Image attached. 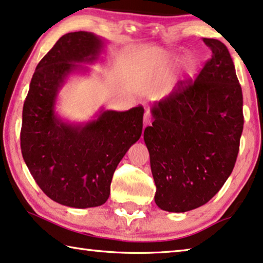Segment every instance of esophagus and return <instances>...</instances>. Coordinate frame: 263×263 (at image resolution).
I'll return each instance as SVG.
<instances>
[{
	"label": "esophagus",
	"instance_id": "34e87169",
	"mask_svg": "<svg viewBox=\"0 0 263 263\" xmlns=\"http://www.w3.org/2000/svg\"><path fill=\"white\" fill-rule=\"evenodd\" d=\"M151 114H149L148 111H146L145 112V115H144V126H147V125H149L151 124Z\"/></svg>",
	"mask_w": 263,
	"mask_h": 263
}]
</instances>
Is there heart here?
<instances>
[{
    "mask_svg": "<svg viewBox=\"0 0 263 263\" xmlns=\"http://www.w3.org/2000/svg\"><path fill=\"white\" fill-rule=\"evenodd\" d=\"M181 61L182 62V70H184V73L186 76H193V74L197 72V69H198V61L195 60L194 57H187L184 60V56L182 55H172L168 57L167 60V64L171 65H176L178 63H180Z\"/></svg>",
    "mask_w": 263,
    "mask_h": 263,
    "instance_id": "1",
    "label": "heart"
}]
</instances>
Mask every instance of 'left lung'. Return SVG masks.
<instances>
[{
	"label": "left lung",
	"mask_w": 263,
	"mask_h": 263,
	"mask_svg": "<svg viewBox=\"0 0 263 263\" xmlns=\"http://www.w3.org/2000/svg\"><path fill=\"white\" fill-rule=\"evenodd\" d=\"M212 57L194 82H179L151 107L144 131L162 211L195 210L218 193L231 176L243 130L242 90L226 45L203 39Z\"/></svg>",
	"instance_id": "left-lung-1"
}]
</instances>
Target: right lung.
Instances as JSON below:
<instances>
[{"mask_svg":"<svg viewBox=\"0 0 263 263\" xmlns=\"http://www.w3.org/2000/svg\"><path fill=\"white\" fill-rule=\"evenodd\" d=\"M104 45L105 41L92 32L62 36L37 64L23 105V159L40 189L68 207L106 202L117 166L143 131L141 105L123 112L102 109L82 124L57 115V96L66 78L89 71L82 64L97 62Z\"/></svg>","mask_w":263,"mask_h":263,"instance_id":"add662e5","label":"right lung"}]
</instances>
